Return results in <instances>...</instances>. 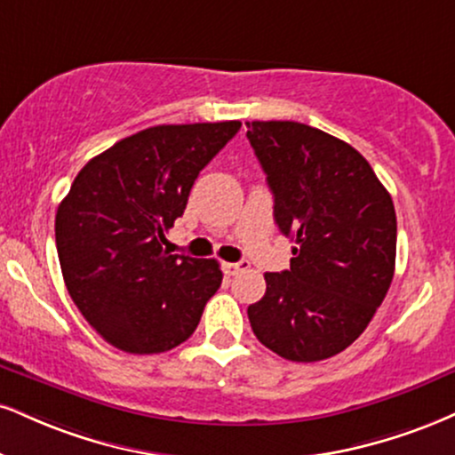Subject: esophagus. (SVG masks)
<instances>
[{"mask_svg": "<svg viewBox=\"0 0 455 455\" xmlns=\"http://www.w3.org/2000/svg\"><path fill=\"white\" fill-rule=\"evenodd\" d=\"M250 267L248 260H239V262H222V269L227 275H237V273L245 271Z\"/></svg>", "mask_w": 455, "mask_h": 455, "instance_id": "obj_1", "label": "esophagus"}]
</instances>
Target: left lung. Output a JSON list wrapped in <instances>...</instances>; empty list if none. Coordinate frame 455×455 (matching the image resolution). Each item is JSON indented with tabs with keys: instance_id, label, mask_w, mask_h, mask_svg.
Wrapping results in <instances>:
<instances>
[{
	"instance_id": "obj_1",
	"label": "left lung",
	"mask_w": 455,
	"mask_h": 455,
	"mask_svg": "<svg viewBox=\"0 0 455 455\" xmlns=\"http://www.w3.org/2000/svg\"><path fill=\"white\" fill-rule=\"evenodd\" d=\"M248 140L273 193L277 228L294 242L290 269L265 273L250 305L254 335L292 363L331 358L364 332L396 262V212L366 158L292 120H254Z\"/></svg>"
}]
</instances>
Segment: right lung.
Segmentation results:
<instances>
[{"instance_id":"right-lung-1","label":"right lung","mask_w":455,"mask_h":455,"mask_svg":"<svg viewBox=\"0 0 455 455\" xmlns=\"http://www.w3.org/2000/svg\"><path fill=\"white\" fill-rule=\"evenodd\" d=\"M242 129L239 120L158 124L91 158L54 218L68 292L109 346L167 352L195 332L222 283L218 260L169 254L196 175Z\"/></svg>"}]
</instances>
